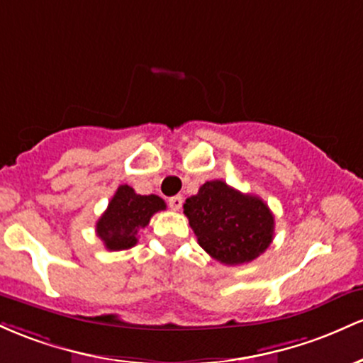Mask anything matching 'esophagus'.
Masks as SVG:
<instances>
[{
	"mask_svg": "<svg viewBox=\"0 0 363 363\" xmlns=\"http://www.w3.org/2000/svg\"><path fill=\"white\" fill-rule=\"evenodd\" d=\"M169 207L173 211H180L182 209V203H183V197L182 195H174V197L169 199Z\"/></svg>",
	"mask_w": 363,
	"mask_h": 363,
	"instance_id": "1",
	"label": "esophagus"
}]
</instances>
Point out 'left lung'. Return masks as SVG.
I'll return each instance as SVG.
<instances>
[{
    "label": "left lung",
    "mask_w": 363,
    "mask_h": 363,
    "mask_svg": "<svg viewBox=\"0 0 363 363\" xmlns=\"http://www.w3.org/2000/svg\"><path fill=\"white\" fill-rule=\"evenodd\" d=\"M197 242L226 266L252 262L274 236V216L257 195L242 194L223 180L206 182L183 203Z\"/></svg>",
    "instance_id": "obj_1"
}]
</instances>
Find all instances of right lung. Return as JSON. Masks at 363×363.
I'll return each mask as SVG.
<instances>
[{
	"label": "right lung",
	"instance_id": "right-lung-1",
	"mask_svg": "<svg viewBox=\"0 0 363 363\" xmlns=\"http://www.w3.org/2000/svg\"><path fill=\"white\" fill-rule=\"evenodd\" d=\"M164 209L166 203L157 195H138L132 186L120 185L97 219L96 233L108 250H127L137 245V233L149 225L150 218Z\"/></svg>",
	"mask_w": 363,
	"mask_h": 363
}]
</instances>
